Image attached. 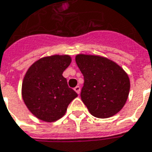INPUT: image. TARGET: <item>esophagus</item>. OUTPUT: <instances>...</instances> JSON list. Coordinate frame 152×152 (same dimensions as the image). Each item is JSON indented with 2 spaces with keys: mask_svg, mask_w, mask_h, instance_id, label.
<instances>
[{
  "mask_svg": "<svg viewBox=\"0 0 152 152\" xmlns=\"http://www.w3.org/2000/svg\"><path fill=\"white\" fill-rule=\"evenodd\" d=\"M74 91H76L77 94H80V87L79 86H76L74 88Z\"/></svg>",
  "mask_w": 152,
  "mask_h": 152,
  "instance_id": "34e87169",
  "label": "esophagus"
}]
</instances>
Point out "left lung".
Returning a JSON list of instances; mask_svg holds the SVG:
<instances>
[{
  "label": "left lung",
  "instance_id": "8db88e82",
  "mask_svg": "<svg viewBox=\"0 0 152 152\" xmlns=\"http://www.w3.org/2000/svg\"><path fill=\"white\" fill-rule=\"evenodd\" d=\"M76 62L84 76L80 97L89 112L99 118L118 113L130 91L127 72L115 61L98 55L77 54Z\"/></svg>",
  "mask_w": 152,
  "mask_h": 152
}]
</instances>
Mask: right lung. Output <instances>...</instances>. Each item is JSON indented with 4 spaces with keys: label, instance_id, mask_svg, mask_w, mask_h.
Wrapping results in <instances>:
<instances>
[{
    "label": "right lung",
    "instance_id": "obj_1",
    "mask_svg": "<svg viewBox=\"0 0 152 152\" xmlns=\"http://www.w3.org/2000/svg\"><path fill=\"white\" fill-rule=\"evenodd\" d=\"M71 62L70 55L55 54L37 60L27 70L21 94L26 107L37 118L48 123L60 119L77 97L62 76Z\"/></svg>",
    "mask_w": 152,
    "mask_h": 152
}]
</instances>
